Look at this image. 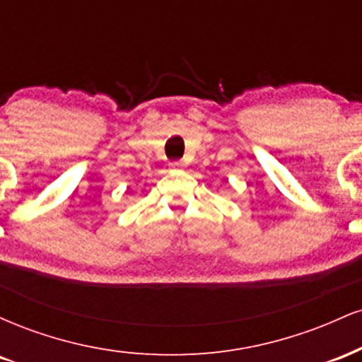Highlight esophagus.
<instances>
[{
  "label": "esophagus",
  "mask_w": 362,
  "mask_h": 362,
  "mask_svg": "<svg viewBox=\"0 0 362 362\" xmlns=\"http://www.w3.org/2000/svg\"><path fill=\"white\" fill-rule=\"evenodd\" d=\"M184 167H185L184 161H173V163H172V168H175V170H180V168H184Z\"/></svg>",
  "instance_id": "obj_1"
}]
</instances>
